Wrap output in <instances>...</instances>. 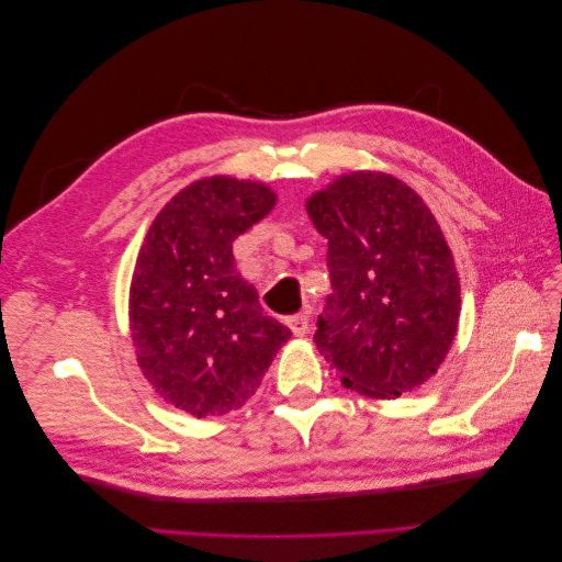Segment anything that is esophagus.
Instances as JSON below:
<instances>
[{"label":"esophagus","mask_w":562,"mask_h":562,"mask_svg":"<svg viewBox=\"0 0 562 562\" xmlns=\"http://www.w3.org/2000/svg\"><path fill=\"white\" fill-rule=\"evenodd\" d=\"M288 328L293 330V335H297V337H304L307 335V330H310V316L307 314H293L291 318H288Z\"/></svg>","instance_id":"esophagus-1"}]
</instances>
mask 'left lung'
<instances>
[{
	"instance_id": "1",
	"label": "left lung",
	"mask_w": 562,
	"mask_h": 562,
	"mask_svg": "<svg viewBox=\"0 0 562 562\" xmlns=\"http://www.w3.org/2000/svg\"><path fill=\"white\" fill-rule=\"evenodd\" d=\"M328 239L333 295L314 342L351 391L398 398L427 382L457 335L459 277L422 196L380 171L339 176L307 199Z\"/></svg>"
}]
</instances>
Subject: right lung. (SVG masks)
<instances>
[{"instance_id":"obj_1","label":"right lung","mask_w":562,"mask_h":562,"mask_svg":"<svg viewBox=\"0 0 562 562\" xmlns=\"http://www.w3.org/2000/svg\"><path fill=\"white\" fill-rule=\"evenodd\" d=\"M274 203L265 182L196 180L159 211L135 260L128 316L138 366L166 403L192 417L241 407L291 339L262 312L232 252Z\"/></svg>"}]
</instances>
